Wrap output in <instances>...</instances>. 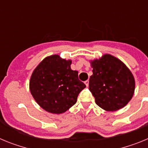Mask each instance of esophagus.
Masks as SVG:
<instances>
[{
	"instance_id": "1",
	"label": "esophagus",
	"mask_w": 148,
	"mask_h": 148,
	"mask_svg": "<svg viewBox=\"0 0 148 148\" xmlns=\"http://www.w3.org/2000/svg\"><path fill=\"white\" fill-rule=\"evenodd\" d=\"M84 84H85L87 87H88V85H89V81L88 80L85 81V82H84Z\"/></svg>"
}]
</instances>
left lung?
<instances>
[{"instance_id":"obj_1","label":"left lung","mask_w":148,"mask_h":148,"mask_svg":"<svg viewBox=\"0 0 148 148\" xmlns=\"http://www.w3.org/2000/svg\"><path fill=\"white\" fill-rule=\"evenodd\" d=\"M91 65L92 75L89 81V89L96 104L107 111L124 108L135 90L131 72L120 60L108 54L91 61Z\"/></svg>"}]
</instances>
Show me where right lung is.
Returning <instances> with one entry per match:
<instances>
[{"mask_svg":"<svg viewBox=\"0 0 148 148\" xmlns=\"http://www.w3.org/2000/svg\"><path fill=\"white\" fill-rule=\"evenodd\" d=\"M71 63L53 55L44 58L32 73L30 92L46 111L64 113L76 103L79 92L86 87L78 79V72L71 70Z\"/></svg>","mask_w":148,"mask_h":148,"instance_id":"obj_1","label":"right lung"}]
</instances>
